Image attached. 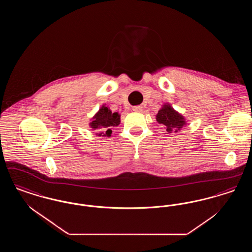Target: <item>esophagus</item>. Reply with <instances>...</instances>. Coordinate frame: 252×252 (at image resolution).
Segmentation results:
<instances>
[{
  "label": "esophagus",
  "instance_id": "obj_1",
  "mask_svg": "<svg viewBox=\"0 0 252 252\" xmlns=\"http://www.w3.org/2000/svg\"><path fill=\"white\" fill-rule=\"evenodd\" d=\"M142 110H143V107L142 106H135V107H133V111H135V112H140Z\"/></svg>",
  "mask_w": 252,
  "mask_h": 252
}]
</instances>
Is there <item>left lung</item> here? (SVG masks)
Instances as JSON below:
<instances>
[{"label": "left lung", "instance_id": "8db88e82", "mask_svg": "<svg viewBox=\"0 0 252 252\" xmlns=\"http://www.w3.org/2000/svg\"><path fill=\"white\" fill-rule=\"evenodd\" d=\"M156 120L168 133H179L187 123L185 118L168 103H165L158 110Z\"/></svg>", "mask_w": 252, "mask_h": 252}]
</instances>
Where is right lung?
Here are the masks:
<instances>
[{
  "instance_id": "obj_1",
  "label": "right lung",
  "mask_w": 252,
  "mask_h": 252,
  "mask_svg": "<svg viewBox=\"0 0 252 252\" xmlns=\"http://www.w3.org/2000/svg\"><path fill=\"white\" fill-rule=\"evenodd\" d=\"M120 117L118 112H112L108 107L103 105L92 118L90 126L96 130L97 136L110 137L112 133L111 128L120 125Z\"/></svg>"
}]
</instances>
